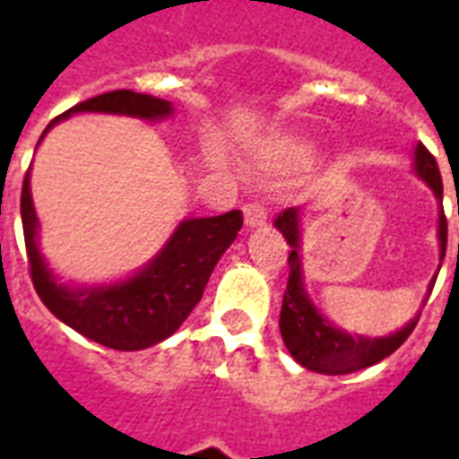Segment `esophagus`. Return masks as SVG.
I'll return each instance as SVG.
<instances>
[{
    "label": "esophagus",
    "mask_w": 459,
    "mask_h": 459,
    "mask_svg": "<svg viewBox=\"0 0 459 459\" xmlns=\"http://www.w3.org/2000/svg\"><path fill=\"white\" fill-rule=\"evenodd\" d=\"M243 212H245V223H247L250 229H259V226H266V209L262 207L259 202H252V204H247Z\"/></svg>",
    "instance_id": "1"
}]
</instances>
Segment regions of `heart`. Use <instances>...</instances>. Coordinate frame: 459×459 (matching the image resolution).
<instances>
[{"label":"heart","instance_id":"heart-1","mask_svg":"<svg viewBox=\"0 0 459 459\" xmlns=\"http://www.w3.org/2000/svg\"><path fill=\"white\" fill-rule=\"evenodd\" d=\"M259 159L264 161L269 169H305L314 161V145L302 138L293 135H279V138H269L259 147Z\"/></svg>","mask_w":459,"mask_h":459}]
</instances>
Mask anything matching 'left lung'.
Returning a JSON list of instances; mask_svg holds the SVG:
<instances>
[{"instance_id":"1","label":"left lung","mask_w":459,"mask_h":459,"mask_svg":"<svg viewBox=\"0 0 459 459\" xmlns=\"http://www.w3.org/2000/svg\"><path fill=\"white\" fill-rule=\"evenodd\" d=\"M414 169L427 180V186L434 190V195L443 202V180L436 157L429 152L424 145H417L414 150ZM273 226L283 233L288 245L293 247L288 255V286L283 293V307H281V335L286 342L288 352L295 357V362H300L305 369L328 374V377H341V374H352V371L367 369L371 364L381 362L384 357L393 355L395 350L407 341V335L412 333L420 314L414 316L405 328H400L398 333L385 335V338H364V335H350L341 328L331 326L316 312V307L309 302L302 283V264H300V209L290 207L276 216ZM438 240H441V259L446 257V245H448V221L441 209L438 219ZM436 281H431L434 288ZM429 288V290H431Z\"/></svg>"}]
</instances>
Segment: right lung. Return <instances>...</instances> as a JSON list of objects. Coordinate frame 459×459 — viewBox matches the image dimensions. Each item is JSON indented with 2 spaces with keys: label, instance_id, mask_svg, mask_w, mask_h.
<instances>
[{
  "label": "right lung",
  "instance_id": "add662e5",
  "mask_svg": "<svg viewBox=\"0 0 459 459\" xmlns=\"http://www.w3.org/2000/svg\"><path fill=\"white\" fill-rule=\"evenodd\" d=\"M78 111H104L154 121L171 114V102L133 90H114L75 104L47 126ZM42 133V138H45ZM39 138V140H42ZM25 252L32 286L39 300L66 326L111 350H143L157 345L187 319L200 302L216 262L243 229V212L207 219H186L169 238L164 250L133 279L114 286L68 288L56 283L38 250V216L30 197V169L21 187Z\"/></svg>",
  "mask_w": 459,
  "mask_h": 459
}]
</instances>
